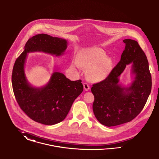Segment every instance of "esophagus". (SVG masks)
<instances>
[{
	"mask_svg": "<svg viewBox=\"0 0 159 159\" xmlns=\"http://www.w3.org/2000/svg\"><path fill=\"white\" fill-rule=\"evenodd\" d=\"M84 89H85V91L89 90V88H90L89 85L88 84H86V83H84Z\"/></svg>",
	"mask_w": 159,
	"mask_h": 159,
	"instance_id": "obj_1",
	"label": "esophagus"
}]
</instances>
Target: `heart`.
<instances>
[{
  "mask_svg": "<svg viewBox=\"0 0 159 159\" xmlns=\"http://www.w3.org/2000/svg\"><path fill=\"white\" fill-rule=\"evenodd\" d=\"M80 66L88 69L86 75L91 81L99 82L110 74L112 62L104 51L94 47L84 50L79 54L78 60L75 59L71 63L73 68H79Z\"/></svg>",
  "mask_w": 159,
  "mask_h": 159,
  "instance_id": "obj_1",
  "label": "heart"
}]
</instances>
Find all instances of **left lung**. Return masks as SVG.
Masks as SVG:
<instances>
[{"instance_id": "obj_1", "label": "left lung", "mask_w": 159, "mask_h": 159, "mask_svg": "<svg viewBox=\"0 0 159 159\" xmlns=\"http://www.w3.org/2000/svg\"><path fill=\"white\" fill-rule=\"evenodd\" d=\"M123 42L125 48L120 61L105 80L91 88L95 117L101 124L109 127L134 119L143 110L151 91V75L145 52L134 40ZM129 64L134 80L129 87H125L119 84V77Z\"/></svg>"}]
</instances>
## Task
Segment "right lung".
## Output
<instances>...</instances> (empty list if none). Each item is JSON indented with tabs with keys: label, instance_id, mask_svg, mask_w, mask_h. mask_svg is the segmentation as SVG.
Listing matches in <instances>:
<instances>
[{
	"label": "right lung",
	"instance_id": "1",
	"mask_svg": "<svg viewBox=\"0 0 159 159\" xmlns=\"http://www.w3.org/2000/svg\"><path fill=\"white\" fill-rule=\"evenodd\" d=\"M67 45L65 39L45 34H37L27 41L24 51L14 63L11 79L15 98L20 108L35 122L52 125L63 121L75 99L82 93L84 86L81 80L71 81L63 74L54 70L45 85L33 86L25 73L27 54L43 52L61 56Z\"/></svg>",
	"mask_w": 159,
	"mask_h": 159
}]
</instances>
